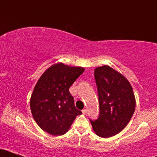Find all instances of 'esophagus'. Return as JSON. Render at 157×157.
<instances>
[{
    "label": "esophagus",
    "mask_w": 157,
    "mask_h": 157,
    "mask_svg": "<svg viewBox=\"0 0 157 157\" xmlns=\"http://www.w3.org/2000/svg\"><path fill=\"white\" fill-rule=\"evenodd\" d=\"M82 112L83 114H86V113H87V109H83L82 111Z\"/></svg>",
    "instance_id": "1"
}]
</instances>
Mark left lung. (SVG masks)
Instances as JSON below:
<instances>
[{
    "instance_id": "obj_1",
    "label": "left lung",
    "mask_w": 157,
    "mask_h": 157,
    "mask_svg": "<svg viewBox=\"0 0 157 157\" xmlns=\"http://www.w3.org/2000/svg\"><path fill=\"white\" fill-rule=\"evenodd\" d=\"M94 78L100 115L95 121L90 122L97 136L111 137L123 130L131 120L136 107V99L129 81L109 66L95 68Z\"/></svg>"
}]
</instances>
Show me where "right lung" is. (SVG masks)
<instances>
[{
	"instance_id": "right-lung-1",
	"label": "right lung",
	"mask_w": 157,
	"mask_h": 157,
	"mask_svg": "<svg viewBox=\"0 0 157 157\" xmlns=\"http://www.w3.org/2000/svg\"><path fill=\"white\" fill-rule=\"evenodd\" d=\"M85 68L57 63L50 66L36 83L30 99L34 120L42 130L54 136L66 134L77 115L69 88Z\"/></svg>"
}]
</instances>
